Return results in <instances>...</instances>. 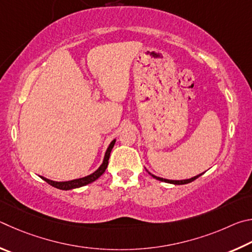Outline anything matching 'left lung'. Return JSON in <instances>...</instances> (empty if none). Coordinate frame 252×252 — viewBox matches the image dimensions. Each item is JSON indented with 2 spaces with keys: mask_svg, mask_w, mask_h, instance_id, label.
<instances>
[{
  "mask_svg": "<svg viewBox=\"0 0 252 252\" xmlns=\"http://www.w3.org/2000/svg\"><path fill=\"white\" fill-rule=\"evenodd\" d=\"M201 175L202 174L198 175V176H195V177H192L190 179H185V180H168V179H164V178H160V177H156V176H154V175H152V176H153L154 178L160 180V182H165V183H169V184H174V185H185V184H189V183L193 182V180L197 179L198 177H200Z\"/></svg>",
  "mask_w": 252,
  "mask_h": 252,
  "instance_id": "left-lung-1",
  "label": "left lung"
}]
</instances>
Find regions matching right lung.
Segmentation results:
<instances>
[{
	"instance_id": "1",
	"label": "right lung",
	"mask_w": 252,
	"mask_h": 252,
	"mask_svg": "<svg viewBox=\"0 0 252 252\" xmlns=\"http://www.w3.org/2000/svg\"><path fill=\"white\" fill-rule=\"evenodd\" d=\"M115 145V139L113 140L112 143L107 148V151H106L105 154V157H104V161L103 164L100 165V167L98 169H97L95 173H93L90 176H86V177H83V178H79V179H74V180H69V182H53V180L50 179H46L44 177H41L43 180H45L47 184H50L51 186L55 187L57 189H62V190H69V189H74V188H78V187H83L85 186L87 184H91L93 182H95L97 178H99L101 175L104 174V171L107 168V165H108V159H109V155H110V152H112V149Z\"/></svg>"
}]
</instances>
